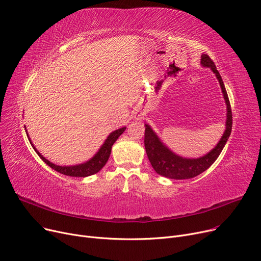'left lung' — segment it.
I'll use <instances>...</instances> for the list:
<instances>
[{"instance_id": "8db88e82", "label": "left lung", "mask_w": 261, "mask_h": 261, "mask_svg": "<svg viewBox=\"0 0 261 261\" xmlns=\"http://www.w3.org/2000/svg\"><path fill=\"white\" fill-rule=\"evenodd\" d=\"M201 64L203 66L211 67L212 71L215 73L217 79L219 80V84H220L227 108L225 123L226 129L222 135L221 140L219 141L217 146L213 150H211L207 154H205L204 156H201L199 159H185L170 151V150L160 141L158 135L153 132L151 128H150V126L145 125V148L147 156L156 173L163 176L169 177V179H191V177H195L200 173L204 172L207 168H210L214 164V162L218 159V156L220 155L222 149L224 148L231 132V109L222 78L220 74H219L214 61L210 58L208 55H202Z\"/></svg>"}]
</instances>
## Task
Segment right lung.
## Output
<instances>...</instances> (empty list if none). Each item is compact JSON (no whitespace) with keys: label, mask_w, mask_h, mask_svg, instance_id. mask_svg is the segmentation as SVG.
<instances>
[{"label":"right lung","mask_w":261,"mask_h":261,"mask_svg":"<svg viewBox=\"0 0 261 261\" xmlns=\"http://www.w3.org/2000/svg\"><path fill=\"white\" fill-rule=\"evenodd\" d=\"M125 130H126V127H123V128H120L118 130H115L114 132H112L111 134L108 136V139L106 140L103 145L100 147V149L98 150V152L96 153L90 161H88L84 164H79V165H75V166H58V165H55V164L50 163L43 155H41L39 153V151L35 148V146L33 145L32 142H31V144H32L33 148L35 149V151L41 158V160H42L44 163H46L50 168L55 169L56 171H58V172H60L64 175L85 177V176H89V175L97 173L106 165V163L108 162V160L110 158V154H111V149H112L113 144L116 142V140L119 138V136L122 134V132ZM27 138L30 139L29 134H27ZM30 141H31V139H30Z\"/></svg>","instance_id":"add662e5"}]
</instances>
